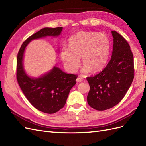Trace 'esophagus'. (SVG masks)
<instances>
[{
	"mask_svg": "<svg viewBox=\"0 0 146 146\" xmlns=\"http://www.w3.org/2000/svg\"><path fill=\"white\" fill-rule=\"evenodd\" d=\"M83 81V78H81V77H78L76 78V81L77 82H79V83H80V82H82Z\"/></svg>",
	"mask_w": 146,
	"mask_h": 146,
	"instance_id": "1",
	"label": "esophagus"
}]
</instances>
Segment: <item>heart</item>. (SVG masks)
I'll return each instance as SVG.
<instances>
[{"instance_id": "b5f03b06", "label": "heart", "mask_w": 146, "mask_h": 146, "mask_svg": "<svg viewBox=\"0 0 146 146\" xmlns=\"http://www.w3.org/2000/svg\"><path fill=\"white\" fill-rule=\"evenodd\" d=\"M68 46H63L61 49V58L65 68L70 72H76L82 56L84 62L82 72L89 73L92 69L99 70L106 65L110 41L104 33L81 31L70 37Z\"/></svg>"}]
</instances>
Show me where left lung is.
<instances>
[{
	"label": "left lung",
	"instance_id": "8db88e82",
	"mask_svg": "<svg viewBox=\"0 0 146 146\" xmlns=\"http://www.w3.org/2000/svg\"><path fill=\"white\" fill-rule=\"evenodd\" d=\"M113 47L111 58L101 72L87 77L90 90L88 103L97 110H106L118 104L124 98L134 76V57L126 40L111 31Z\"/></svg>",
	"mask_w": 146,
	"mask_h": 146
}]
</instances>
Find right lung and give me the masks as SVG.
Here are the masks:
<instances>
[{
    "label": "right lung",
    "mask_w": 146,
    "mask_h": 146,
    "mask_svg": "<svg viewBox=\"0 0 146 146\" xmlns=\"http://www.w3.org/2000/svg\"><path fill=\"white\" fill-rule=\"evenodd\" d=\"M62 27L44 28L25 40L17 58V80L24 95L36 109L46 113H54L64 107L71 89L76 83V74H67L54 66L49 73L39 78L27 75L23 67L25 48L33 39L47 36H58Z\"/></svg>",
    "instance_id": "right-lung-1"
}]
</instances>
